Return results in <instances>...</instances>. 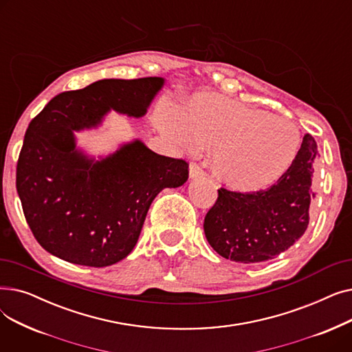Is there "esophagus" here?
<instances>
[{
	"mask_svg": "<svg viewBox=\"0 0 352 352\" xmlns=\"http://www.w3.org/2000/svg\"><path fill=\"white\" fill-rule=\"evenodd\" d=\"M204 175H206L204 170H202L198 164H194V162L190 164V178L191 179L201 178V177H204Z\"/></svg>",
	"mask_w": 352,
	"mask_h": 352,
	"instance_id": "obj_1",
	"label": "esophagus"
}]
</instances>
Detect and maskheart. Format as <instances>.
I'll return each mask as SVG.
<instances>
[{"mask_svg": "<svg viewBox=\"0 0 352 352\" xmlns=\"http://www.w3.org/2000/svg\"><path fill=\"white\" fill-rule=\"evenodd\" d=\"M161 131L186 148L214 146L211 168L231 190L255 192L284 177L301 146L298 128L268 111L232 100L198 98L186 111H160Z\"/></svg>", "mask_w": 352, "mask_h": 352, "instance_id": "heart-1", "label": "heart"}]
</instances>
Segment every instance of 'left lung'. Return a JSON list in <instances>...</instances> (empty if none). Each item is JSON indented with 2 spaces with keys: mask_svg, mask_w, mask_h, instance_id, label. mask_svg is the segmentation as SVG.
<instances>
[{
  "mask_svg": "<svg viewBox=\"0 0 352 352\" xmlns=\"http://www.w3.org/2000/svg\"><path fill=\"white\" fill-rule=\"evenodd\" d=\"M317 142L304 135L300 153L283 178L265 191L218 190L204 219L210 245L227 260L241 264L270 261L304 235L309 223L311 187Z\"/></svg>",
  "mask_w": 352,
  "mask_h": 352,
  "instance_id": "obj_1",
  "label": "left lung"
}]
</instances>
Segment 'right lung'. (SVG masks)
Here are the masks:
<instances>
[{
	"label": "right lung",
	"instance_id": "1",
	"mask_svg": "<svg viewBox=\"0 0 352 352\" xmlns=\"http://www.w3.org/2000/svg\"><path fill=\"white\" fill-rule=\"evenodd\" d=\"M161 77L100 80L52 98L28 125L16 164V191L38 244L64 261L113 265L138 241L151 202L188 179V164L142 141L88 157L74 131L94 128L111 109L140 118L164 87Z\"/></svg>",
	"mask_w": 352,
	"mask_h": 352
}]
</instances>
